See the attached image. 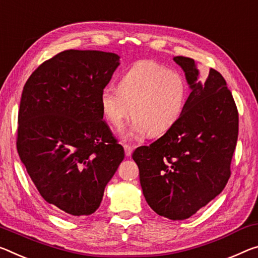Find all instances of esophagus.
Returning a JSON list of instances; mask_svg holds the SVG:
<instances>
[{"mask_svg":"<svg viewBox=\"0 0 258 258\" xmlns=\"http://www.w3.org/2000/svg\"><path fill=\"white\" fill-rule=\"evenodd\" d=\"M124 150H125V155L127 157H130L131 155H132V153H133V148L131 146H128V145H124Z\"/></svg>","mask_w":258,"mask_h":258,"instance_id":"1","label":"esophagus"}]
</instances>
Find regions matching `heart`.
<instances>
[{
  "mask_svg": "<svg viewBox=\"0 0 258 258\" xmlns=\"http://www.w3.org/2000/svg\"><path fill=\"white\" fill-rule=\"evenodd\" d=\"M187 94L180 72L153 60H140L121 76L118 88L102 89L100 107L103 117L117 128L132 114L134 119L125 138L147 132L158 136L181 117Z\"/></svg>",
  "mask_w": 258,
  "mask_h": 258,
  "instance_id": "obj_1",
  "label": "heart"
}]
</instances>
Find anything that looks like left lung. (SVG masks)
I'll list each match as a JSON object with an SVG mask.
<instances>
[{
    "label": "left lung",
    "instance_id": "8db88e82",
    "mask_svg": "<svg viewBox=\"0 0 258 258\" xmlns=\"http://www.w3.org/2000/svg\"><path fill=\"white\" fill-rule=\"evenodd\" d=\"M190 94L181 117L150 146L139 147V166L147 203L171 220L189 218L222 193L239 133V114L226 81L210 69L200 80L193 58L175 56Z\"/></svg>",
    "mask_w": 258,
    "mask_h": 258
}]
</instances>
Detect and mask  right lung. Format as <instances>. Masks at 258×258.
<instances>
[{"mask_svg":"<svg viewBox=\"0 0 258 258\" xmlns=\"http://www.w3.org/2000/svg\"><path fill=\"white\" fill-rule=\"evenodd\" d=\"M120 57L65 50L42 63L24 86L17 150L40 195L69 216H88L124 159L102 120L100 94Z\"/></svg>","mask_w":258,"mask_h":258,"instance_id":"obj_1","label":"right lung"}]
</instances>
